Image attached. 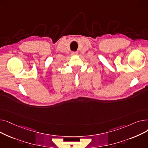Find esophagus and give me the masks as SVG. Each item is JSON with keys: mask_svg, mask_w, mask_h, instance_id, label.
<instances>
[{"mask_svg": "<svg viewBox=\"0 0 148 148\" xmlns=\"http://www.w3.org/2000/svg\"><path fill=\"white\" fill-rule=\"evenodd\" d=\"M78 54V51H74V52H72V54L73 55H75V54Z\"/></svg>", "mask_w": 148, "mask_h": 148, "instance_id": "esophagus-1", "label": "esophagus"}]
</instances>
